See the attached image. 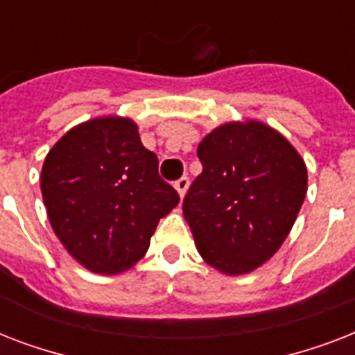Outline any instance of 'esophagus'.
I'll return each instance as SVG.
<instances>
[{"label":"esophagus","instance_id":"34e87169","mask_svg":"<svg viewBox=\"0 0 355 355\" xmlns=\"http://www.w3.org/2000/svg\"><path fill=\"white\" fill-rule=\"evenodd\" d=\"M188 188H189V178H188V177L178 178L177 182H175V189H177L178 195H180V197H184V195H186V191H188Z\"/></svg>","mask_w":355,"mask_h":355}]
</instances>
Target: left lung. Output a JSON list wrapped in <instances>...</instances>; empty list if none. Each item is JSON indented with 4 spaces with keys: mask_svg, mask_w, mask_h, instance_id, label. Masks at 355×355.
<instances>
[{
    "mask_svg": "<svg viewBox=\"0 0 355 355\" xmlns=\"http://www.w3.org/2000/svg\"><path fill=\"white\" fill-rule=\"evenodd\" d=\"M202 173L182 210L206 263L228 276L258 269L286 241L308 191L297 149L261 121L214 128L197 147Z\"/></svg>",
    "mask_w": 355,
    "mask_h": 355,
    "instance_id": "left-lung-1",
    "label": "left lung"
}]
</instances>
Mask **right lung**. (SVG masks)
Instances as JSON below:
<instances>
[{"label":"right lung","instance_id":"add662e5","mask_svg":"<svg viewBox=\"0 0 355 355\" xmlns=\"http://www.w3.org/2000/svg\"><path fill=\"white\" fill-rule=\"evenodd\" d=\"M40 189L53 232L83 267L101 275L144 258L158 221L180 200L158 175L138 125L118 116L64 134L47 153Z\"/></svg>","mask_w":355,"mask_h":355}]
</instances>
